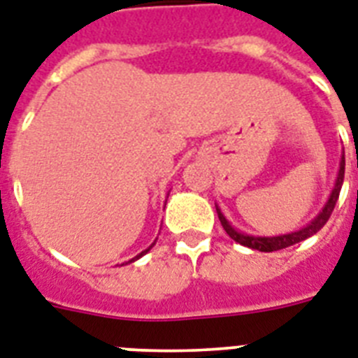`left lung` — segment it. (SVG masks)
Returning a JSON list of instances; mask_svg holds the SVG:
<instances>
[{
  "instance_id": "left-lung-1",
  "label": "left lung",
  "mask_w": 358,
  "mask_h": 358,
  "mask_svg": "<svg viewBox=\"0 0 358 358\" xmlns=\"http://www.w3.org/2000/svg\"><path fill=\"white\" fill-rule=\"evenodd\" d=\"M344 169H345V158H344V154H342V158H340V169L335 180V187H333V191H331L329 199H327V202L324 204L320 213L316 215L309 224H305L303 228L296 229V231H290V234H283V235H274V237H259V235L243 234V231L235 229L234 226L229 224L228 219L222 215L219 206H215V208H217V215H219L220 224H222V228L226 229V234H228L235 243H239V245L243 246H248V248L252 250H259V252H275V250L289 248V246L296 245V243H301V241L309 239L310 235H315L316 231H320V229L324 228L325 222L329 220L331 213H333V209H335L336 200H338L340 189H342V184H344Z\"/></svg>"
}]
</instances>
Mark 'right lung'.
I'll return each mask as SVG.
<instances>
[{
	"mask_svg": "<svg viewBox=\"0 0 358 358\" xmlns=\"http://www.w3.org/2000/svg\"><path fill=\"white\" fill-rule=\"evenodd\" d=\"M152 246H154V243H152V245H150V246H149V248H147V250H143V252H141V254H138V255H136V257H134V259H130V261H129V263H134V261H136V259H139V257H143V255H145V254H147V252H149V250H150V248H152Z\"/></svg>",
	"mask_w": 358,
	"mask_h": 358,
	"instance_id": "1",
	"label": "right lung"
}]
</instances>
